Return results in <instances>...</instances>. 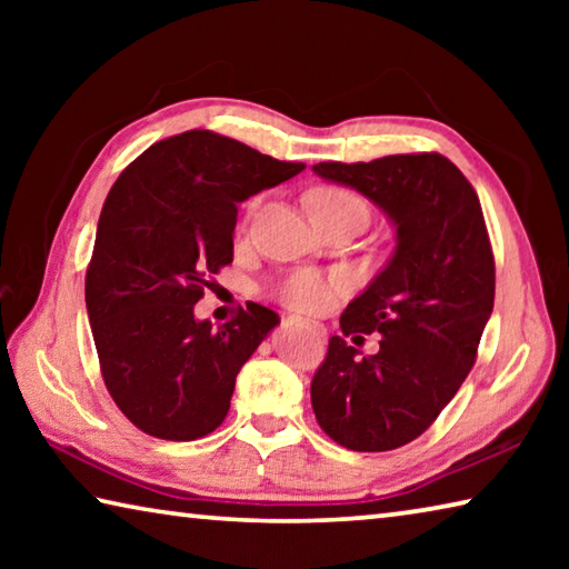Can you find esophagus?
I'll return each mask as SVG.
<instances>
[{"mask_svg":"<svg viewBox=\"0 0 569 569\" xmlns=\"http://www.w3.org/2000/svg\"><path fill=\"white\" fill-rule=\"evenodd\" d=\"M288 323L293 326V323H301V321H298V319H286V326H288ZM311 329H313V333H323L321 326H311Z\"/></svg>","mask_w":569,"mask_h":569,"instance_id":"esophagus-1","label":"esophagus"}]
</instances>
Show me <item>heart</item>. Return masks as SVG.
Wrapping results in <instances>:
<instances>
[{
  "mask_svg": "<svg viewBox=\"0 0 569 569\" xmlns=\"http://www.w3.org/2000/svg\"><path fill=\"white\" fill-rule=\"evenodd\" d=\"M311 210L313 216L329 213V210L341 208H361L366 210L363 200L353 196L351 190L343 188H319L311 192ZM349 281L341 273H321V271H296L286 278L278 288L281 301L301 313H326L346 293Z\"/></svg>",
  "mask_w": 569,
  "mask_h": 569,
  "instance_id": "obj_1",
  "label": "heart"
}]
</instances>
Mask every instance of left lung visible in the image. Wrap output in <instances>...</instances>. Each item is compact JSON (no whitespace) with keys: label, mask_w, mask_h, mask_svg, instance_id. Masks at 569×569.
I'll return each mask as SVG.
<instances>
[{"label":"left lung","mask_w":569,"mask_h":569,"mask_svg":"<svg viewBox=\"0 0 569 569\" xmlns=\"http://www.w3.org/2000/svg\"><path fill=\"white\" fill-rule=\"evenodd\" d=\"M313 170L356 188L397 226L391 261L341 313L343 336L381 333L379 351L359 356L331 336L311 381L316 421L351 451L399 449L435 423L477 361L495 306L485 216L471 182L439 152Z\"/></svg>","instance_id":"left-lung-1"}]
</instances>
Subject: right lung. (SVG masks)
<instances>
[{
    "instance_id": "1",
    "label": "right lung",
    "mask_w": 569,
    "mask_h": 569,
    "mask_svg": "<svg viewBox=\"0 0 569 569\" xmlns=\"http://www.w3.org/2000/svg\"><path fill=\"white\" fill-rule=\"evenodd\" d=\"M306 166L226 134L188 130L150 146L104 200L84 276L100 371L134 427L168 441L216 431L236 377L278 313L248 303L213 329L192 308L233 263L238 203Z\"/></svg>"
}]
</instances>
